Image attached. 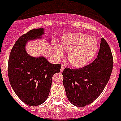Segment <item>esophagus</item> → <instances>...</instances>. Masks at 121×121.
I'll return each mask as SVG.
<instances>
[{"mask_svg":"<svg viewBox=\"0 0 121 121\" xmlns=\"http://www.w3.org/2000/svg\"><path fill=\"white\" fill-rule=\"evenodd\" d=\"M64 69H65V66H64L63 65H62V66H61V69H60L61 72L63 71Z\"/></svg>","mask_w":121,"mask_h":121,"instance_id":"34e87169","label":"esophagus"}]
</instances>
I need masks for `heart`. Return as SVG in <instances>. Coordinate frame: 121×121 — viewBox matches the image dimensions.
I'll use <instances>...</instances> for the list:
<instances>
[{"instance_id":"1","label":"heart","mask_w":121,"mask_h":121,"mask_svg":"<svg viewBox=\"0 0 121 121\" xmlns=\"http://www.w3.org/2000/svg\"><path fill=\"white\" fill-rule=\"evenodd\" d=\"M61 46L63 50L69 52L68 58L71 65L82 68L89 63L97 54L98 41L96 37L81 32L69 33L62 39ZM62 49L58 44H55V52L59 57L63 55Z\"/></svg>"}]
</instances>
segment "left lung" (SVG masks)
Listing matches in <instances>:
<instances>
[{
	"label": "left lung",
	"mask_w": 121,
	"mask_h": 121,
	"mask_svg": "<svg viewBox=\"0 0 121 121\" xmlns=\"http://www.w3.org/2000/svg\"><path fill=\"white\" fill-rule=\"evenodd\" d=\"M112 66L110 47L101 37L98 56L92 63L76 69L66 68L63 72V86L70 103L81 107L95 101L106 87Z\"/></svg>",
	"instance_id": "1"
}]
</instances>
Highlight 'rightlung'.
I'll return each instance as SVG.
<instances>
[{"instance_id": "add662e5", "label": "right lung", "mask_w": 121, "mask_h": 121, "mask_svg": "<svg viewBox=\"0 0 121 121\" xmlns=\"http://www.w3.org/2000/svg\"><path fill=\"white\" fill-rule=\"evenodd\" d=\"M43 28L32 29L21 35L11 50L8 64L9 79L20 100L29 106H38L47 99L52 77L60 71V64H52L43 56H32L27 53L29 41L43 39ZM48 42H51L48 39Z\"/></svg>"}]
</instances>
